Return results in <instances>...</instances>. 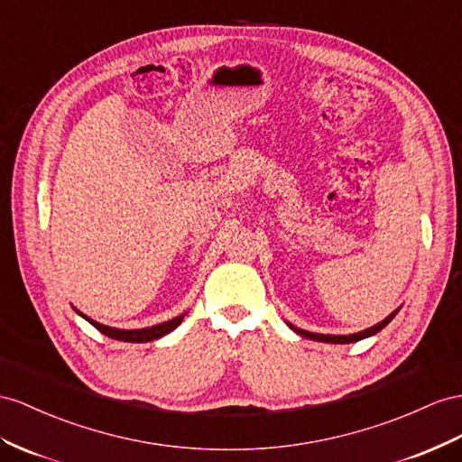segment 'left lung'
I'll use <instances>...</instances> for the list:
<instances>
[{
  "mask_svg": "<svg viewBox=\"0 0 462 462\" xmlns=\"http://www.w3.org/2000/svg\"><path fill=\"white\" fill-rule=\"evenodd\" d=\"M396 312L398 310H394L393 314L390 316H386L383 322H378L376 326H373V328H369V329H363V332H359V334H351V336H326V334H312V332H306V329H300V328H294L292 324H289L294 332H297L299 336H302V337H309V339H316V341H324V344H353V341H359V339H365V337H369V336H374L376 332H381V329L393 320V318L396 316Z\"/></svg>",
  "mask_w": 462,
  "mask_h": 462,
  "instance_id": "obj_1",
  "label": "left lung"
}]
</instances>
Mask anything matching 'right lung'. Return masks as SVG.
I'll list each match as a JSON object with an SVG mask.
<instances>
[{
    "label": "right lung",
    "instance_id": "obj_1",
    "mask_svg": "<svg viewBox=\"0 0 462 462\" xmlns=\"http://www.w3.org/2000/svg\"><path fill=\"white\" fill-rule=\"evenodd\" d=\"M78 314H81V312H78ZM81 316H84V314H81ZM84 318L91 326H96L101 334H105V336L111 337V339L128 341V344H146V341H153V339H158V337H162L165 334L173 332V329L183 322L185 314L173 318V320H168V322L158 324V326H152V328H144V329H116V328L103 326L99 322H93L91 318H88V316H84Z\"/></svg>",
    "mask_w": 462,
    "mask_h": 462
}]
</instances>
